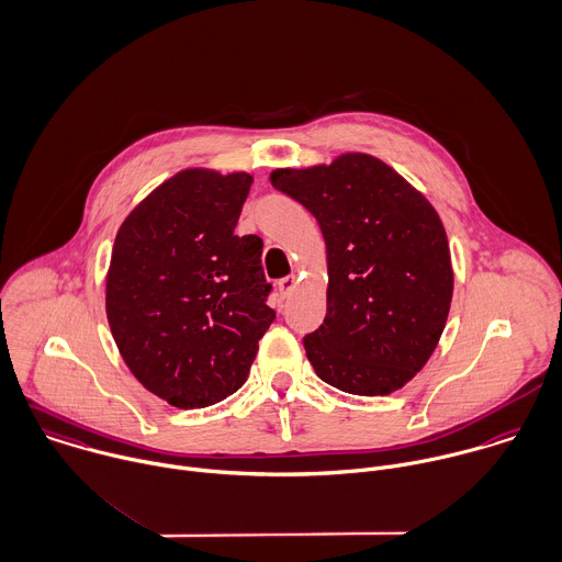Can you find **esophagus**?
Segmentation results:
<instances>
[{"mask_svg": "<svg viewBox=\"0 0 562 562\" xmlns=\"http://www.w3.org/2000/svg\"><path fill=\"white\" fill-rule=\"evenodd\" d=\"M296 277L294 274H290V277H285V279H281L279 281V292H281V296H290L292 292H294V288H296Z\"/></svg>", "mask_w": 562, "mask_h": 562, "instance_id": "esophagus-1", "label": "esophagus"}]
</instances>
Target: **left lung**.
Segmentation results:
<instances>
[{"label": "left lung", "instance_id": "8db88e82", "mask_svg": "<svg viewBox=\"0 0 562 562\" xmlns=\"http://www.w3.org/2000/svg\"><path fill=\"white\" fill-rule=\"evenodd\" d=\"M270 183L314 213L325 237L327 314L303 338L314 371L360 396L403 387L436 351L453 296L438 211L367 153L279 168Z\"/></svg>", "mask_w": 562, "mask_h": 562}]
</instances>
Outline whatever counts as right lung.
<instances>
[{
	"mask_svg": "<svg viewBox=\"0 0 562 562\" xmlns=\"http://www.w3.org/2000/svg\"><path fill=\"white\" fill-rule=\"evenodd\" d=\"M248 172L188 168L122 222L106 272V318L135 379L175 407L239 390L274 321L263 241L235 235Z\"/></svg>",
	"mask_w": 562,
	"mask_h": 562,
	"instance_id": "1",
	"label": "right lung"
}]
</instances>
